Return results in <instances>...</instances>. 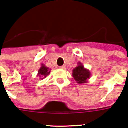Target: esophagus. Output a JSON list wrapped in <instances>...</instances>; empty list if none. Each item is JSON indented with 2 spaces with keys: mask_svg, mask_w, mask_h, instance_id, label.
<instances>
[{
  "mask_svg": "<svg viewBox=\"0 0 128 128\" xmlns=\"http://www.w3.org/2000/svg\"><path fill=\"white\" fill-rule=\"evenodd\" d=\"M61 69H66V66H60V67Z\"/></svg>",
  "mask_w": 128,
  "mask_h": 128,
  "instance_id": "1",
  "label": "esophagus"
}]
</instances>
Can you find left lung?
<instances>
[{"label": "left lung", "instance_id": "1", "mask_svg": "<svg viewBox=\"0 0 128 128\" xmlns=\"http://www.w3.org/2000/svg\"><path fill=\"white\" fill-rule=\"evenodd\" d=\"M72 78L79 84H86L91 77V72L86 68L81 62H78V66L72 70Z\"/></svg>", "mask_w": 128, "mask_h": 128}]
</instances>
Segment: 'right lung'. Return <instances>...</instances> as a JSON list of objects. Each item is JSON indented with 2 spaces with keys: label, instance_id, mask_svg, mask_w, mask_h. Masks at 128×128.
Wrapping results in <instances>:
<instances>
[{
  "label": "right lung",
  "instance_id": "right-lung-1",
  "mask_svg": "<svg viewBox=\"0 0 128 128\" xmlns=\"http://www.w3.org/2000/svg\"><path fill=\"white\" fill-rule=\"evenodd\" d=\"M50 70L49 68H48L45 66L44 64H41V67L38 70V76L40 78V80H43L44 78H46L48 75H49L50 72Z\"/></svg>",
  "mask_w": 128,
  "mask_h": 128
}]
</instances>
